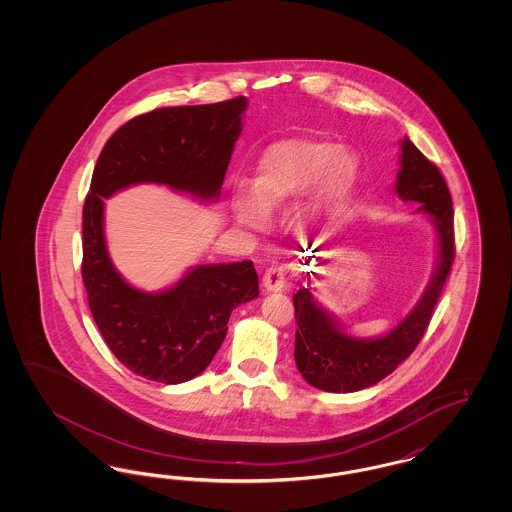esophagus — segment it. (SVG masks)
I'll use <instances>...</instances> for the list:
<instances>
[{
    "mask_svg": "<svg viewBox=\"0 0 512 512\" xmlns=\"http://www.w3.org/2000/svg\"><path fill=\"white\" fill-rule=\"evenodd\" d=\"M286 286V270L282 267H270L263 276V288L267 292H282Z\"/></svg>",
    "mask_w": 512,
    "mask_h": 512,
    "instance_id": "esophagus-1",
    "label": "esophagus"
}]
</instances>
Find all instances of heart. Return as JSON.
Segmentation results:
<instances>
[{"mask_svg": "<svg viewBox=\"0 0 512 512\" xmlns=\"http://www.w3.org/2000/svg\"><path fill=\"white\" fill-rule=\"evenodd\" d=\"M359 176V157L347 147L324 140H286L268 147L257 163L251 192L232 197L236 220L249 230H263L267 215L313 184L305 213H320L347 194Z\"/></svg>", "mask_w": 512, "mask_h": 512, "instance_id": "heart-1", "label": "heart"}]
</instances>
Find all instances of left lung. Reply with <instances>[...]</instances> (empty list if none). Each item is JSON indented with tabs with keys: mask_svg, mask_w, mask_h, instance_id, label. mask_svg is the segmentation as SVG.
Masks as SVG:
<instances>
[{
	"mask_svg": "<svg viewBox=\"0 0 512 512\" xmlns=\"http://www.w3.org/2000/svg\"><path fill=\"white\" fill-rule=\"evenodd\" d=\"M399 163L395 194L403 201L418 203L416 213L428 215L436 226V268L413 311L380 338H355L347 334L338 318L318 303L309 288H301L293 295L297 322L295 365L303 378L318 390L332 393L365 390L401 365L422 340L453 265V201L445 178L407 136L401 140Z\"/></svg>",
	"mask_w": 512,
	"mask_h": 512,
	"instance_id": "1",
	"label": "left lung"
}]
</instances>
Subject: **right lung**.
Returning a JSON list of instances; mask_svg holds the SVG:
<instances>
[{"label": "right lung", "mask_w": 512, "mask_h": 512, "mask_svg": "<svg viewBox=\"0 0 512 512\" xmlns=\"http://www.w3.org/2000/svg\"><path fill=\"white\" fill-rule=\"evenodd\" d=\"M247 99L163 107L122 124L99 155L82 211V280L113 355L134 374L182 384L213 361L230 313L259 295L251 261L192 267L163 292L130 286L103 232V199L134 184H165L213 201L228 169Z\"/></svg>", "instance_id": "add662e5"}]
</instances>
